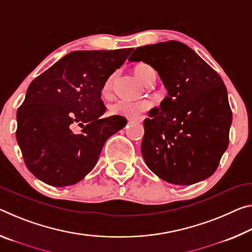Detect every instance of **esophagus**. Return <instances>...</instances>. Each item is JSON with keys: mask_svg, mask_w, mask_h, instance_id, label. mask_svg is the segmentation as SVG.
Returning a JSON list of instances; mask_svg holds the SVG:
<instances>
[{"mask_svg": "<svg viewBox=\"0 0 252 252\" xmlns=\"http://www.w3.org/2000/svg\"><path fill=\"white\" fill-rule=\"evenodd\" d=\"M143 120H145V117H143V115H138V117H131V118H127V121L142 122Z\"/></svg>", "mask_w": 252, "mask_h": 252, "instance_id": "obj_1", "label": "esophagus"}]
</instances>
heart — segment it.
<instances>
[{
    "label": "heart",
    "mask_w": 252,
    "mask_h": 252,
    "mask_svg": "<svg viewBox=\"0 0 252 252\" xmlns=\"http://www.w3.org/2000/svg\"><path fill=\"white\" fill-rule=\"evenodd\" d=\"M134 74L143 84H147L150 79L156 78L155 69L150 65L143 63H138V65L134 67ZM113 78L114 76L111 75L105 81L102 89L103 95H109L111 93ZM148 107H149V104H148L147 102H133L127 101V99H119V101L114 102L113 104L110 106V111L111 113L114 115H121V117L131 118L140 114L141 112L146 111Z\"/></svg>",
    "instance_id": "1"
}]
</instances>
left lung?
Instances as JSON below:
<instances>
[{"label": "left lung", "mask_w": 252, "mask_h": 252, "mask_svg": "<svg viewBox=\"0 0 252 252\" xmlns=\"http://www.w3.org/2000/svg\"><path fill=\"white\" fill-rule=\"evenodd\" d=\"M130 62L158 71L168 96L145 120L141 154L149 169L175 185L212 176L229 146L232 112L212 67L179 41L139 47Z\"/></svg>", "instance_id": "obj_1"}]
</instances>
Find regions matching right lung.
<instances>
[{
    "label": "right lung",
    "instance_id": "add662e5",
    "mask_svg": "<svg viewBox=\"0 0 252 252\" xmlns=\"http://www.w3.org/2000/svg\"><path fill=\"white\" fill-rule=\"evenodd\" d=\"M131 51H73L31 82L15 135L26 166L40 181L56 187L82 181L107 139L126 126L120 115L101 118L106 110L101 95ZM76 125L81 134L73 132Z\"/></svg>",
    "mask_w": 252,
    "mask_h": 252
}]
</instances>
